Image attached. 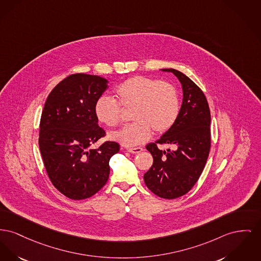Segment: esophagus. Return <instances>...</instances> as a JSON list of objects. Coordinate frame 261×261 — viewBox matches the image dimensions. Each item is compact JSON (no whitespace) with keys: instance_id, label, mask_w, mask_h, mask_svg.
Instances as JSON below:
<instances>
[{"instance_id":"34e87169","label":"esophagus","mask_w":261,"mask_h":261,"mask_svg":"<svg viewBox=\"0 0 261 261\" xmlns=\"http://www.w3.org/2000/svg\"><path fill=\"white\" fill-rule=\"evenodd\" d=\"M127 151H128L129 153H140V152H142V151H143V149H142V148H140V147H137V148H128V149H127Z\"/></svg>"}]
</instances>
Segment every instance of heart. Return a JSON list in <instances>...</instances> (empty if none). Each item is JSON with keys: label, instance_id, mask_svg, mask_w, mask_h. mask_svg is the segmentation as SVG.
Returning a JSON list of instances; mask_svg holds the SVG:
<instances>
[{"label": "heart", "instance_id": "heart-1", "mask_svg": "<svg viewBox=\"0 0 261 261\" xmlns=\"http://www.w3.org/2000/svg\"><path fill=\"white\" fill-rule=\"evenodd\" d=\"M116 100L108 95L99 96L94 102V115L98 122L113 127L118 125L122 108L131 109L128 124L113 131L109 137L124 146H137L155 134L170 130L180 113V97L177 89L159 79L134 76L125 80L115 90Z\"/></svg>", "mask_w": 261, "mask_h": 261}]
</instances>
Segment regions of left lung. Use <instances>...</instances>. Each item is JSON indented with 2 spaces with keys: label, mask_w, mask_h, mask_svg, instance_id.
<instances>
[{
  "label": "left lung",
  "mask_w": 261,
  "mask_h": 261,
  "mask_svg": "<svg viewBox=\"0 0 261 261\" xmlns=\"http://www.w3.org/2000/svg\"><path fill=\"white\" fill-rule=\"evenodd\" d=\"M173 73L182 86L184 100L177 121L154 143L146 146L153 166L144 174L147 187L161 198L175 199L186 194L199 179L211 148V115L207 98L199 87L181 72ZM169 144L175 149L161 150Z\"/></svg>",
  "instance_id": "1"
}]
</instances>
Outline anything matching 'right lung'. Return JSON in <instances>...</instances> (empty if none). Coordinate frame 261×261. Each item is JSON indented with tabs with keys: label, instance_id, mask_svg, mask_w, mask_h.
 Returning a JSON list of instances; mask_svg holds the SVG:
<instances>
[{
	"label": "right lung",
	"instance_id": "obj_1",
	"mask_svg": "<svg viewBox=\"0 0 261 261\" xmlns=\"http://www.w3.org/2000/svg\"><path fill=\"white\" fill-rule=\"evenodd\" d=\"M108 83L99 76L70 75L51 91L44 105L39 150L50 181L70 199H86L99 191L109 177V160L120 149L113 141L90 148L106 137L93 108Z\"/></svg>",
	"mask_w": 261,
	"mask_h": 261
}]
</instances>
